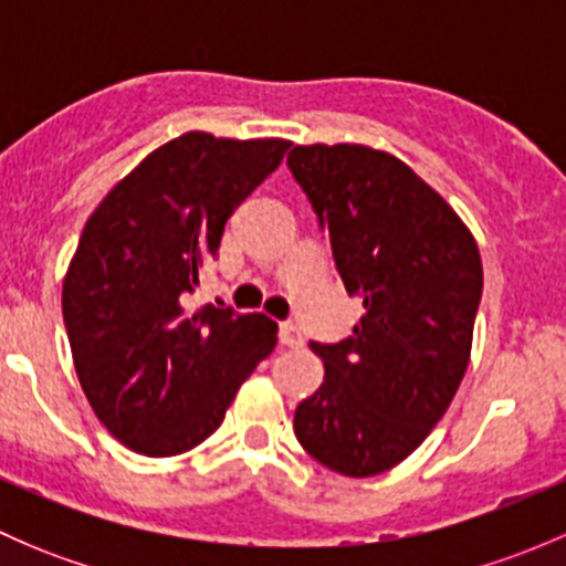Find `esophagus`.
<instances>
[{
    "label": "esophagus",
    "mask_w": 566,
    "mask_h": 566,
    "mask_svg": "<svg viewBox=\"0 0 566 566\" xmlns=\"http://www.w3.org/2000/svg\"><path fill=\"white\" fill-rule=\"evenodd\" d=\"M279 342L287 347H301L304 345V334L298 331V325L293 323H282L279 325Z\"/></svg>",
    "instance_id": "34e87169"
}]
</instances>
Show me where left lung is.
Instances as JSON below:
<instances>
[{
    "instance_id": "left-lung-1",
    "label": "left lung",
    "mask_w": 566,
    "mask_h": 566,
    "mask_svg": "<svg viewBox=\"0 0 566 566\" xmlns=\"http://www.w3.org/2000/svg\"><path fill=\"white\" fill-rule=\"evenodd\" d=\"M345 290L364 301L353 336L323 345V386L293 430L319 465L375 476L430 436L458 391L482 301L476 241L413 169L364 145L287 156Z\"/></svg>"
}]
</instances>
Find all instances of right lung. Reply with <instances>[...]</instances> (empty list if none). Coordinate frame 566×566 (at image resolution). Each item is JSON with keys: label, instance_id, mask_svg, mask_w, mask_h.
<instances>
[{"label": "right lung", "instance_id": "1", "mask_svg": "<svg viewBox=\"0 0 566 566\" xmlns=\"http://www.w3.org/2000/svg\"><path fill=\"white\" fill-rule=\"evenodd\" d=\"M284 139L182 134L125 175L84 224L62 284L78 384L134 452L172 458L219 430L279 325L188 306L232 210L279 167Z\"/></svg>", "mask_w": 566, "mask_h": 566}]
</instances>
